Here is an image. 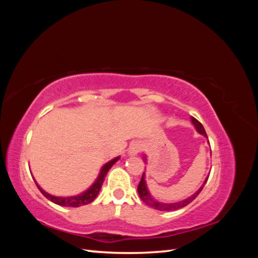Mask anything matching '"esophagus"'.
Returning <instances> with one entry per match:
<instances>
[{"label": "esophagus", "instance_id": "esophagus-1", "mask_svg": "<svg viewBox=\"0 0 258 258\" xmlns=\"http://www.w3.org/2000/svg\"><path fill=\"white\" fill-rule=\"evenodd\" d=\"M141 151V146L138 143H132L129 146V150H128V154L131 156H136L137 154H139V152Z\"/></svg>", "mask_w": 258, "mask_h": 258}]
</instances>
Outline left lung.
<instances>
[{"label": "left lung", "mask_w": 258, "mask_h": 258, "mask_svg": "<svg viewBox=\"0 0 258 258\" xmlns=\"http://www.w3.org/2000/svg\"><path fill=\"white\" fill-rule=\"evenodd\" d=\"M190 120H191V123L195 126V128H196L197 132H199L200 135H202V136H205L206 138H208V137H207V134H206V130H205L204 126H202V124H201V122H199L196 118H194V117H191ZM143 159H144V161L146 162V156H145V155H144V158H143ZM208 178H209V176L206 177L204 184H202V185L200 186V188H199L196 192L192 194L191 196H189L188 198H186V199H184V200H182V201L172 202V204H166V202H160V201H158V200H156V199L152 196L151 192L148 191V188H147L146 181H145V173H143L141 181H140V183H139L138 192H139L140 198L142 199V201L144 202V204H146L147 206H150L151 208H153V209H155V210H158V211H175V210H178V209H182V208L186 207L187 205H189L192 200L196 199L198 195L200 194V191L202 190V188H204V186L206 185V183H207V181H208Z\"/></svg>", "instance_id": "obj_1"}]
</instances>
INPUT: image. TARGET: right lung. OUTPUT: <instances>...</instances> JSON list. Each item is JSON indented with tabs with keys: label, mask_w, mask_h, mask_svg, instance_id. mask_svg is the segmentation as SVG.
<instances>
[{
	"label": "right lung",
	"mask_w": 258,
	"mask_h": 258,
	"mask_svg": "<svg viewBox=\"0 0 258 258\" xmlns=\"http://www.w3.org/2000/svg\"><path fill=\"white\" fill-rule=\"evenodd\" d=\"M120 157H115L114 159L110 160L108 162H106L105 165H103V167L101 168L100 173L98 175V177L96 178V181L93 182V184L89 187L88 189H86L85 191H83L82 194L76 195V196H71V197H57V196H52V195L46 192L43 188H41V186L36 183V181L34 179V182L37 186V188L40 189V191L44 195V196L47 198L48 200H50L53 204H56L58 206L61 207H72V208H76V207H81V206H85L88 205L90 202H92L93 200L96 199V197L98 196V194L101 189V186H102L104 178L114 163L118 160Z\"/></svg>",
	"instance_id": "obj_1"
}]
</instances>
